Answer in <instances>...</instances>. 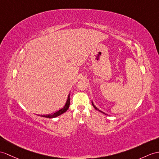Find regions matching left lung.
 <instances>
[{"label":"left lung","instance_id":"1","mask_svg":"<svg viewBox=\"0 0 159 159\" xmlns=\"http://www.w3.org/2000/svg\"><path fill=\"white\" fill-rule=\"evenodd\" d=\"M92 105H93V107H94V109H96V110H98V111H99L100 112H102V111H100V110H99L98 109H97V108H96V107H95V106L94 105V104H93V103H92Z\"/></svg>","mask_w":159,"mask_h":159}]
</instances>
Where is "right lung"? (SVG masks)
Listing matches in <instances>:
<instances>
[{"instance_id": "right-lung-1", "label": "right lung", "mask_w": 159, "mask_h": 159, "mask_svg": "<svg viewBox=\"0 0 159 159\" xmlns=\"http://www.w3.org/2000/svg\"><path fill=\"white\" fill-rule=\"evenodd\" d=\"M69 94L68 96V98H67V100L66 102V104H65V107L63 108V109H60L59 111L56 112V113H53L52 115H42V117H46V118H54V117H58V116L61 115V114H63V113H65V111H67V109H69V104H70V98H69ZM42 116V115H41Z\"/></svg>"}]
</instances>
